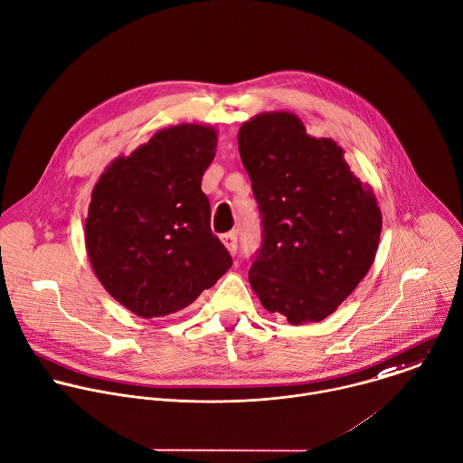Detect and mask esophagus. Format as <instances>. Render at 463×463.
<instances>
[{
  "label": "esophagus",
  "instance_id": "obj_1",
  "mask_svg": "<svg viewBox=\"0 0 463 463\" xmlns=\"http://www.w3.org/2000/svg\"><path fill=\"white\" fill-rule=\"evenodd\" d=\"M222 243L225 245V249L234 256L236 250H238V236L236 232H227L222 236Z\"/></svg>",
  "mask_w": 463,
  "mask_h": 463
}]
</instances>
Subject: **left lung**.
<instances>
[{
	"mask_svg": "<svg viewBox=\"0 0 463 463\" xmlns=\"http://www.w3.org/2000/svg\"><path fill=\"white\" fill-rule=\"evenodd\" d=\"M261 213L263 245L249 270L261 305L290 325L319 323L368 274L383 214L345 149L307 133L290 111H265L238 131Z\"/></svg>",
	"mask_w": 463,
	"mask_h": 463,
	"instance_id": "8db88e82",
	"label": "left lung"
}]
</instances>
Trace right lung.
<instances>
[{"label":"right lung","instance_id":"1","mask_svg":"<svg viewBox=\"0 0 463 463\" xmlns=\"http://www.w3.org/2000/svg\"><path fill=\"white\" fill-rule=\"evenodd\" d=\"M216 146L213 126L164 128L109 162L91 191L84 241L93 274L138 317L189 307L232 265L202 193Z\"/></svg>","mask_w":463,"mask_h":463}]
</instances>
